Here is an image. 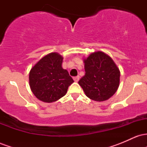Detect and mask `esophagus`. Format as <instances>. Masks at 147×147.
<instances>
[{
    "mask_svg": "<svg viewBox=\"0 0 147 147\" xmlns=\"http://www.w3.org/2000/svg\"><path fill=\"white\" fill-rule=\"evenodd\" d=\"M79 78H80V77H79V76H77V77H74L73 79H74V81H75V82H77L79 80Z\"/></svg>",
    "mask_w": 147,
    "mask_h": 147,
    "instance_id": "34e87169",
    "label": "esophagus"
}]
</instances>
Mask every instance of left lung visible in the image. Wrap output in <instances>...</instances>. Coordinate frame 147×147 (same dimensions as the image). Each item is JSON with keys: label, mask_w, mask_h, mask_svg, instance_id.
Instances as JSON below:
<instances>
[{"label": "left lung", "mask_w": 147, "mask_h": 147, "mask_svg": "<svg viewBox=\"0 0 147 147\" xmlns=\"http://www.w3.org/2000/svg\"><path fill=\"white\" fill-rule=\"evenodd\" d=\"M84 62L86 73L78 83L86 95L97 102L109 99L119 85L120 72L113 60L98 51L91 53Z\"/></svg>", "instance_id": "left-lung-1"}]
</instances>
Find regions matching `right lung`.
I'll return each instance as SVG.
<instances>
[{
	"label": "right lung",
	"instance_id": "right-lung-1",
	"mask_svg": "<svg viewBox=\"0 0 147 147\" xmlns=\"http://www.w3.org/2000/svg\"><path fill=\"white\" fill-rule=\"evenodd\" d=\"M63 57L57 52L45 55L32 68L29 82L32 92L37 99L51 103L66 94L73 79L62 68Z\"/></svg>",
	"mask_w": 147,
	"mask_h": 147
}]
</instances>
